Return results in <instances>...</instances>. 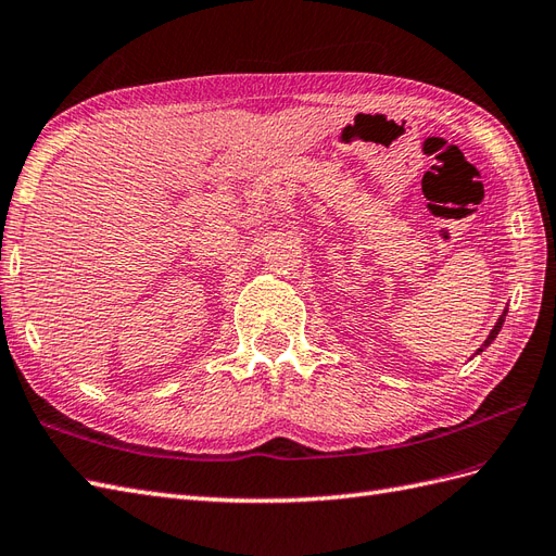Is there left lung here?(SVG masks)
<instances>
[{
	"mask_svg": "<svg viewBox=\"0 0 556 556\" xmlns=\"http://www.w3.org/2000/svg\"><path fill=\"white\" fill-rule=\"evenodd\" d=\"M505 317H507V307L503 309V315L501 317H497V321H495V326H493V329H491V333H489V338L486 340H483V345L475 352V354H479V352H483V348H489L491 343H493V340L497 338V333H501V329H503V321H505Z\"/></svg>",
	"mask_w": 556,
	"mask_h": 556,
	"instance_id": "1",
	"label": "left lung"
}]
</instances>
